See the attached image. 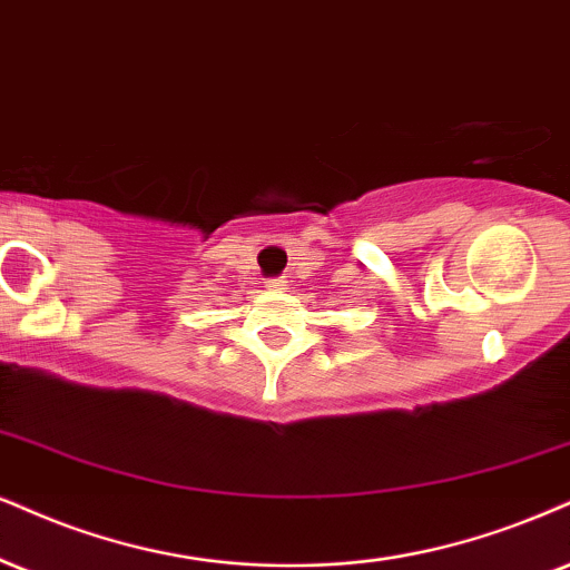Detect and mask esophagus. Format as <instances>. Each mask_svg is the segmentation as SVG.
Wrapping results in <instances>:
<instances>
[{
	"label": "esophagus",
	"instance_id": "1",
	"mask_svg": "<svg viewBox=\"0 0 570 570\" xmlns=\"http://www.w3.org/2000/svg\"><path fill=\"white\" fill-rule=\"evenodd\" d=\"M266 287H269V291H283V287H285V279H283V277H272V279H266Z\"/></svg>",
	"mask_w": 570,
	"mask_h": 570
}]
</instances>
